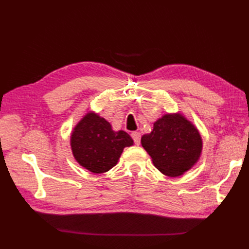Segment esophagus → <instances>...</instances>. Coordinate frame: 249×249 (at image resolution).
I'll use <instances>...</instances> for the list:
<instances>
[{
    "instance_id": "obj_1",
    "label": "esophagus",
    "mask_w": 249,
    "mask_h": 249,
    "mask_svg": "<svg viewBox=\"0 0 249 249\" xmlns=\"http://www.w3.org/2000/svg\"><path fill=\"white\" fill-rule=\"evenodd\" d=\"M131 138L134 139L135 144L139 145L140 144V140H141V135L138 131H134V133H131Z\"/></svg>"
}]
</instances>
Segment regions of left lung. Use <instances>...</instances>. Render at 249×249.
<instances>
[{
    "label": "left lung",
    "instance_id": "left-lung-1",
    "mask_svg": "<svg viewBox=\"0 0 249 249\" xmlns=\"http://www.w3.org/2000/svg\"><path fill=\"white\" fill-rule=\"evenodd\" d=\"M141 144L154 166L169 177L189 170L202 149L197 128L181 114H166L157 120L151 134L142 136Z\"/></svg>",
    "mask_w": 249,
    "mask_h": 249
}]
</instances>
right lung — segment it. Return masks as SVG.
<instances>
[{
    "mask_svg": "<svg viewBox=\"0 0 249 249\" xmlns=\"http://www.w3.org/2000/svg\"><path fill=\"white\" fill-rule=\"evenodd\" d=\"M71 150L76 160L93 173H104L118 162L125 146L133 145L123 130L113 131L109 122L89 112L73 128Z\"/></svg>",
    "mask_w": 249,
    "mask_h": 249,
    "instance_id": "right-lung-1",
    "label": "right lung"
}]
</instances>
